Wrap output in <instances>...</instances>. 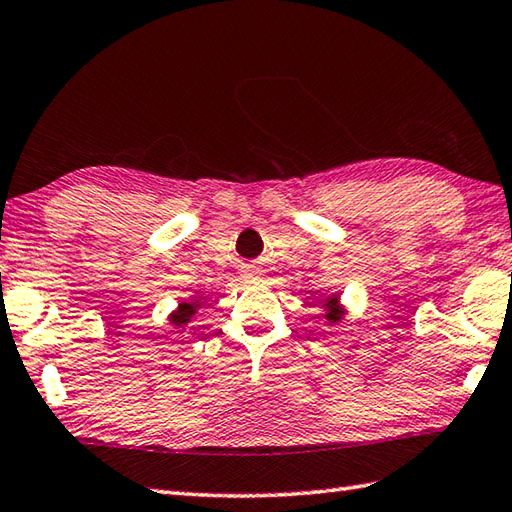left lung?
I'll return each mask as SVG.
<instances>
[{
	"label": "left lung",
	"mask_w": 512,
	"mask_h": 512,
	"mask_svg": "<svg viewBox=\"0 0 512 512\" xmlns=\"http://www.w3.org/2000/svg\"><path fill=\"white\" fill-rule=\"evenodd\" d=\"M320 307L325 309V318L329 320V325H331V322H333V325H336V322H340L344 309L340 307V298L338 296H329L327 300H322Z\"/></svg>",
	"instance_id": "left-lung-1"
}]
</instances>
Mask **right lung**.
I'll return each mask as SVG.
<instances>
[{"label": "right lung", "instance_id": "right-lung-1", "mask_svg": "<svg viewBox=\"0 0 512 512\" xmlns=\"http://www.w3.org/2000/svg\"><path fill=\"white\" fill-rule=\"evenodd\" d=\"M201 307V302L198 300H192V302H181L179 307H176L172 314H170V322L176 327V329H185L187 325H190L196 309Z\"/></svg>", "mask_w": 512, "mask_h": 512}]
</instances>
